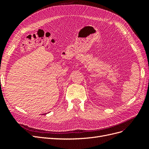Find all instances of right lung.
Returning <instances> with one entry per match:
<instances>
[{
  "mask_svg": "<svg viewBox=\"0 0 149 149\" xmlns=\"http://www.w3.org/2000/svg\"><path fill=\"white\" fill-rule=\"evenodd\" d=\"M46 114H47V113H43V115H46Z\"/></svg>",
  "mask_w": 149,
  "mask_h": 149,
  "instance_id": "right-lung-1",
  "label": "right lung"
}]
</instances>
